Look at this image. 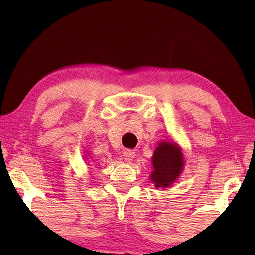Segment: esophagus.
<instances>
[{
	"instance_id": "1",
	"label": "esophagus",
	"mask_w": 255,
	"mask_h": 255,
	"mask_svg": "<svg viewBox=\"0 0 255 255\" xmlns=\"http://www.w3.org/2000/svg\"><path fill=\"white\" fill-rule=\"evenodd\" d=\"M134 158V152L132 150H126L124 152V159L126 161H131Z\"/></svg>"
}]
</instances>
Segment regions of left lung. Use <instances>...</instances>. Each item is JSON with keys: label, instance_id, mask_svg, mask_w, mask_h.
<instances>
[{"label": "left lung", "instance_id": "1", "mask_svg": "<svg viewBox=\"0 0 255 255\" xmlns=\"http://www.w3.org/2000/svg\"><path fill=\"white\" fill-rule=\"evenodd\" d=\"M154 170L151 181L155 187H167L174 182L183 170V155L181 150L173 142H160L153 158Z\"/></svg>", "mask_w": 255, "mask_h": 255}]
</instances>
